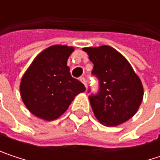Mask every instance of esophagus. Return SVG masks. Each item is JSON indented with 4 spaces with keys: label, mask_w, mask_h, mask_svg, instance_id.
I'll return each mask as SVG.
<instances>
[{
    "label": "esophagus",
    "mask_w": 160,
    "mask_h": 160,
    "mask_svg": "<svg viewBox=\"0 0 160 160\" xmlns=\"http://www.w3.org/2000/svg\"><path fill=\"white\" fill-rule=\"evenodd\" d=\"M80 80L82 82V83H83V84H84V85H85V87H86V80H85V78H84V77H81V78L80 79Z\"/></svg>",
    "instance_id": "obj_1"
}]
</instances>
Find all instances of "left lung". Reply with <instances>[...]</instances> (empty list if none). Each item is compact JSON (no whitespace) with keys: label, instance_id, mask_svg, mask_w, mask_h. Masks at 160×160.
<instances>
[{"label":"left lung","instance_id":"1","mask_svg":"<svg viewBox=\"0 0 160 160\" xmlns=\"http://www.w3.org/2000/svg\"><path fill=\"white\" fill-rule=\"evenodd\" d=\"M83 51L93 64L92 74L99 80L98 92L89 96L95 118L108 127L127 121L143 100L144 89L139 77L126 58L110 46L87 47Z\"/></svg>","mask_w":160,"mask_h":160}]
</instances>
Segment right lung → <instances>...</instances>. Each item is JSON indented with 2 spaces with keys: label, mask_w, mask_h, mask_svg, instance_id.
I'll return each mask as SVG.
<instances>
[{
  "label": "right lung",
  "mask_w": 160,
  "mask_h": 160,
  "mask_svg": "<svg viewBox=\"0 0 160 160\" xmlns=\"http://www.w3.org/2000/svg\"><path fill=\"white\" fill-rule=\"evenodd\" d=\"M74 47L53 45L42 51L31 63L20 83L27 108L36 117L53 120L66 111L75 96L86 89L71 77L68 56Z\"/></svg>",
  "instance_id": "1"
}]
</instances>
